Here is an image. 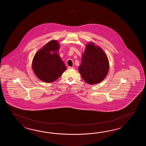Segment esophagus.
<instances>
[{
    "mask_svg": "<svg viewBox=\"0 0 146 146\" xmlns=\"http://www.w3.org/2000/svg\"><path fill=\"white\" fill-rule=\"evenodd\" d=\"M68 69H74V67H70V66H68Z\"/></svg>",
    "mask_w": 146,
    "mask_h": 146,
    "instance_id": "34e87169",
    "label": "esophagus"
}]
</instances>
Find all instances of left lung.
Returning a JSON list of instances; mask_svg holds the SVG:
<instances>
[{"label":"left lung","instance_id":"obj_1","mask_svg":"<svg viewBox=\"0 0 146 146\" xmlns=\"http://www.w3.org/2000/svg\"><path fill=\"white\" fill-rule=\"evenodd\" d=\"M109 67V59L103 50L92 42L87 44L79 67L84 80L90 84H99L108 74Z\"/></svg>","mask_w":146,"mask_h":146}]
</instances>
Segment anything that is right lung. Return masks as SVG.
Segmentation results:
<instances>
[{
  "label": "right lung",
  "mask_w": 146,
  "mask_h": 146,
  "mask_svg": "<svg viewBox=\"0 0 146 146\" xmlns=\"http://www.w3.org/2000/svg\"><path fill=\"white\" fill-rule=\"evenodd\" d=\"M59 47L57 40H50L35 54L32 67L40 80L53 82L66 70L67 67L58 54Z\"/></svg>",
  "instance_id": "right-lung-1"
}]
</instances>
